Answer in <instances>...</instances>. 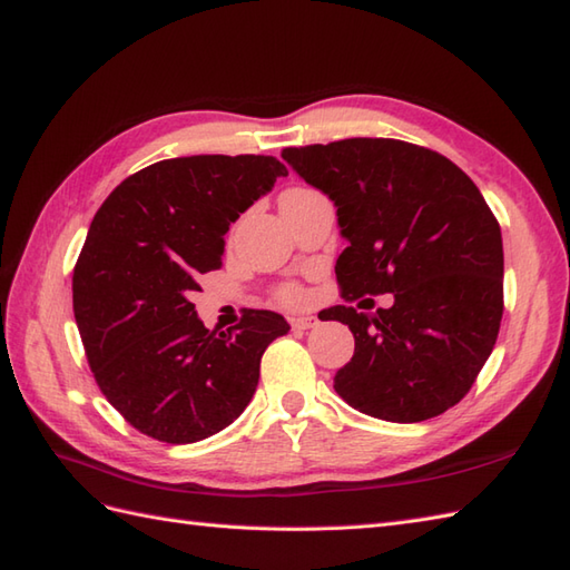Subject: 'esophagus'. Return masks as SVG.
I'll use <instances>...</instances> for the list:
<instances>
[{"label":"esophagus","instance_id":"esophagus-1","mask_svg":"<svg viewBox=\"0 0 570 570\" xmlns=\"http://www.w3.org/2000/svg\"><path fill=\"white\" fill-rule=\"evenodd\" d=\"M318 325V318L316 316H298V318H292V328L294 331H311L316 328Z\"/></svg>","mask_w":570,"mask_h":570}]
</instances>
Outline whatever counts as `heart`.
Masks as SVG:
<instances>
[{
	"instance_id": "obj_1",
	"label": "heart",
	"mask_w": 570,
	"mask_h": 570,
	"mask_svg": "<svg viewBox=\"0 0 570 570\" xmlns=\"http://www.w3.org/2000/svg\"><path fill=\"white\" fill-rule=\"evenodd\" d=\"M278 301H282V304H286V306H294V304H298L301 298H304V292H301V286H296V284H284L282 288H278Z\"/></svg>"
}]
</instances>
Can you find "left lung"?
Listing matches in <instances>:
<instances>
[{
	"instance_id": "left-lung-1",
	"label": "left lung",
	"mask_w": 570,
	"mask_h": 570,
	"mask_svg": "<svg viewBox=\"0 0 570 570\" xmlns=\"http://www.w3.org/2000/svg\"><path fill=\"white\" fill-rule=\"evenodd\" d=\"M282 159L335 203L350 242L335 264L343 298L394 296L377 313L325 311L355 335L335 392L394 423L455 406L498 343L504 311L502 233L478 186L439 151L399 139L311 144Z\"/></svg>"
}]
</instances>
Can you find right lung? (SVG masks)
<instances>
[{"instance_id": "add662e5", "label": "right lung", "mask_w": 570, "mask_h": 570, "mask_svg": "<svg viewBox=\"0 0 570 570\" xmlns=\"http://www.w3.org/2000/svg\"><path fill=\"white\" fill-rule=\"evenodd\" d=\"M274 156H180L119 184L95 213L72 269V311L100 392L137 431L196 443L229 426L257 390L266 345L288 333L274 311L208 331L190 294L220 269L225 233L272 190Z\"/></svg>"}]
</instances>
